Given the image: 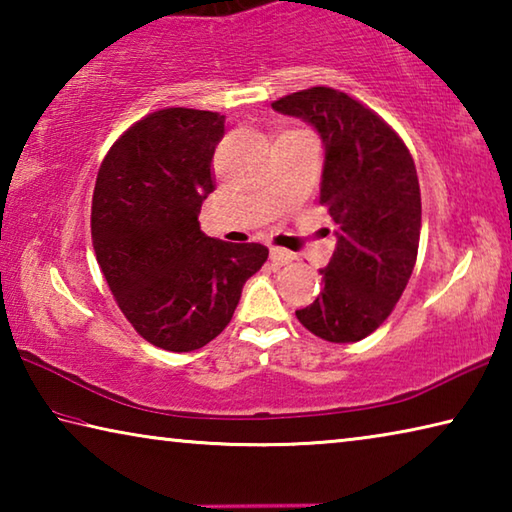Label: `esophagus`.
I'll return each instance as SVG.
<instances>
[{"mask_svg": "<svg viewBox=\"0 0 512 512\" xmlns=\"http://www.w3.org/2000/svg\"><path fill=\"white\" fill-rule=\"evenodd\" d=\"M293 259H296V255L289 253V250H284V248H271V262H273V264H277V266H287V264L293 262Z\"/></svg>", "mask_w": 512, "mask_h": 512, "instance_id": "34e87169", "label": "esophagus"}]
</instances>
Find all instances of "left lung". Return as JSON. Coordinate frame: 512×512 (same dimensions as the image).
<instances>
[{
	"label": "left lung",
	"instance_id": "left-lung-1",
	"mask_svg": "<svg viewBox=\"0 0 512 512\" xmlns=\"http://www.w3.org/2000/svg\"><path fill=\"white\" fill-rule=\"evenodd\" d=\"M305 119L325 144L320 203L339 225L323 268L325 289L296 316L329 343H354L384 323L418 257L422 203L409 149L377 112L334 88L300 90L271 103Z\"/></svg>",
	"mask_w": 512,
	"mask_h": 512
}]
</instances>
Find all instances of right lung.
I'll return each instance as SVG.
<instances>
[{"mask_svg":"<svg viewBox=\"0 0 512 512\" xmlns=\"http://www.w3.org/2000/svg\"><path fill=\"white\" fill-rule=\"evenodd\" d=\"M223 133L219 112L155 110L110 146L94 185L90 225L101 273L135 332L169 352L216 339L268 257L262 244L232 246L201 232Z\"/></svg>","mask_w":512,"mask_h":512,"instance_id":"1","label":"right lung"}]
</instances>
